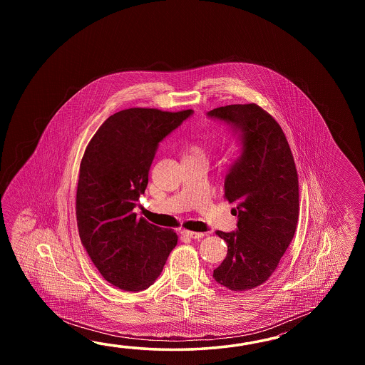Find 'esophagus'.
<instances>
[{
    "instance_id": "esophagus-1",
    "label": "esophagus",
    "mask_w": 365,
    "mask_h": 365,
    "mask_svg": "<svg viewBox=\"0 0 365 365\" xmlns=\"http://www.w3.org/2000/svg\"><path fill=\"white\" fill-rule=\"evenodd\" d=\"M181 235L182 236H185V237H187V239H201V237H203L205 236V233L202 232H193V231H181Z\"/></svg>"
}]
</instances>
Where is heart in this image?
I'll return each instance as SVG.
<instances>
[{"label": "heart", "mask_w": 365, "mask_h": 365, "mask_svg": "<svg viewBox=\"0 0 365 365\" xmlns=\"http://www.w3.org/2000/svg\"><path fill=\"white\" fill-rule=\"evenodd\" d=\"M185 159H197V160H203L207 163V159H209V151L202 146L198 145H193L190 148H187L186 151Z\"/></svg>", "instance_id": "b5f03b06"}]
</instances>
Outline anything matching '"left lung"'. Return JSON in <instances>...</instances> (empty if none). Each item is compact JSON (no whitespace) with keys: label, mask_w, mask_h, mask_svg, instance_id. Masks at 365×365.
I'll return each instance as SVG.
<instances>
[{"label":"left lung","mask_w":365,"mask_h":365,"mask_svg":"<svg viewBox=\"0 0 365 365\" xmlns=\"http://www.w3.org/2000/svg\"><path fill=\"white\" fill-rule=\"evenodd\" d=\"M207 117L230 125L240 143V155L225 180L237 228L215 232L228 250L212 278L223 287L245 291L269 279L294 239L299 219L295 162L279 124L257 104L219 107Z\"/></svg>","instance_id":"obj_1"}]
</instances>
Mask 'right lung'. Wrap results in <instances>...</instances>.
Wrapping results in <instances>:
<instances>
[{"instance_id":"add662e5","label":"right lung","mask_w":365,"mask_h":365,"mask_svg":"<svg viewBox=\"0 0 365 365\" xmlns=\"http://www.w3.org/2000/svg\"><path fill=\"white\" fill-rule=\"evenodd\" d=\"M192 115V109H124L103 123L86 148L76 203L79 237L103 278L124 291L150 287L178 244L172 230L133 210L159 143Z\"/></svg>"}]
</instances>
